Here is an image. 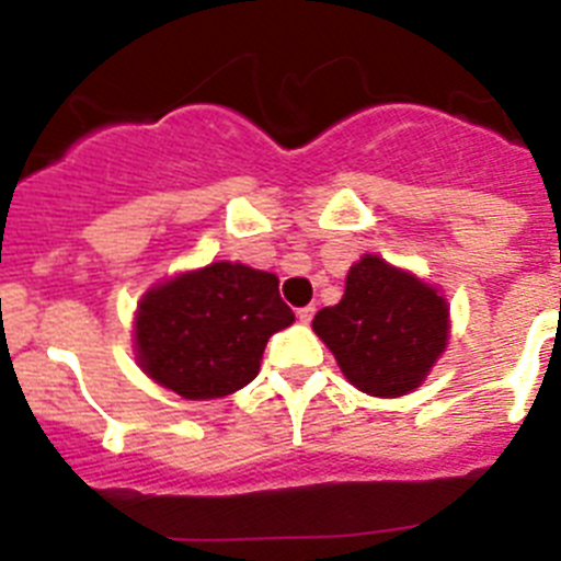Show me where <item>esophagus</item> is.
<instances>
[{"label":"esophagus","instance_id":"esophagus-1","mask_svg":"<svg viewBox=\"0 0 561 561\" xmlns=\"http://www.w3.org/2000/svg\"><path fill=\"white\" fill-rule=\"evenodd\" d=\"M311 317H314V306H304V309H297V320H300V323H311Z\"/></svg>","mask_w":561,"mask_h":561}]
</instances>
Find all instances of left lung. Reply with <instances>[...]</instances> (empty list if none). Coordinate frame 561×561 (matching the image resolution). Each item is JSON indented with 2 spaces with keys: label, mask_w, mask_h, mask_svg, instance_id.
<instances>
[{
  "label": "left lung",
  "mask_w": 561,
  "mask_h": 561,
  "mask_svg": "<svg viewBox=\"0 0 561 561\" xmlns=\"http://www.w3.org/2000/svg\"><path fill=\"white\" fill-rule=\"evenodd\" d=\"M311 329L362 393L396 399L415 390L449 340V306L438 289L385 257L348 270L345 295L320 309Z\"/></svg>",
  "instance_id": "8db88e82"
}]
</instances>
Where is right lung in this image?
Wrapping results in <instances>:
<instances>
[{
	"label": "right lung",
	"instance_id": "obj_1",
	"mask_svg": "<svg viewBox=\"0 0 561 561\" xmlns=\"http://www.w3.org/2000/svg\"><path fill=\"white\" fill-rule=\"evenodd\" d=\"M295 323L272 272L219 261L142 295L134 317L140 368L182 399H221L250 385L266 342Z\"/></svg>",
	"mask_w": 561,
	"mask_h": 561
}]
</instances>
